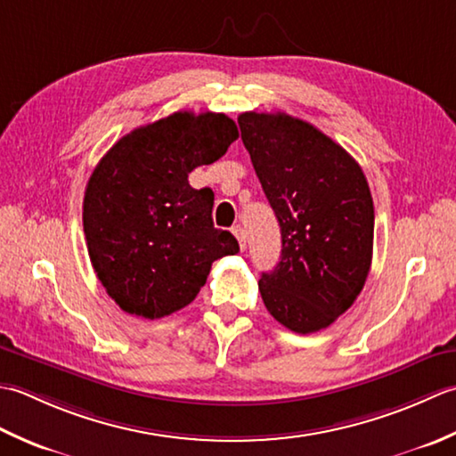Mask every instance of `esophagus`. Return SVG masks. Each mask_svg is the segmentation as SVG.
Returning <instances> with one entry per match:
<instances>
[{"instance_id":"esophagus-1","label":"esophagus","mask_w":456,"mask_h":456,"mask_svg":"<svg viewBox=\"0 0 456 456\" xmlns=\"http://www.w3.org/2000/svg\"><path fill=\"white\" fill-rule=\"evenodd\" d=\"M232 234H234V236L238 238V241H240V248H241V249H246V230L241 228L240 224H236L234 228H232Z\"/></svg>"}]
</instances>
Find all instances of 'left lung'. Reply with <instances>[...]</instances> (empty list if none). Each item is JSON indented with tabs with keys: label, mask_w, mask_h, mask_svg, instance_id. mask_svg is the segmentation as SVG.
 <instances>
[{
	"label": "left lung",
	"mask_w": 456,
	"mask_h": 456,
	"mask_svg": "<svg viewBox=\"0 0 456 456\" xmlns=\"http://www.w3.org/2000/svg\"><path fill=\"white\" fill-rule=\"evenodd\" d=\"M238 126L281 228L280 264L257 283L262 299L285 329H327L356 301L371 265L366 176L338 143L299 118L246 111Z\"/></svg>",
	"instance_id": "1"
}]
</instances>
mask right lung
<instances>
[{"mask_svg":"<svg viewBox=\"0 0 456 456\" xmlns=\"http://www.w3.org/2000/svg\"><path fill=\"white\" fill-rule=\"evenodd\" d=\"M238 139L234 119L175 111L124 135L102 157L85 192L92 267L119 309L161 319L192 303L212 262L240 252L212 224L215 194L192 189L189 173Z\"/></svg>","mask_w":456,"mask_h":456,"instance_id":"right-lung-1","label":"right lung"}]
</instances>
